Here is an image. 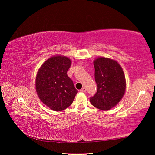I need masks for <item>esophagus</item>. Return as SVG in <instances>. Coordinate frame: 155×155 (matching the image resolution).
<instances>
[{"mask_svg": "<svg viewBox=\"0 0 155 155\" xmlns=\"http://www.w3.org/2000/svg\"><path fill=\"white\" fill-rule=\"evenodd\" d=\"M86 91V88L85 87H83L81 90H80V91H81V92H85V91Z\"/></svg>", "mask_w": 155, "mask_h": 155, "instance_id": "34e87169", "label": "esophagus"}]
</instances>
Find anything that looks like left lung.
<instances>
[{"label": "left lung", "instance_id": "left-lung-1", "mask_svg": "<svg viewBox=\"0 0 155 155\" xmlns=\"http://www.w3.org/2000/svg\"><path fill=\"white\" fill-rule=\"evenodd\" d=\"M94 65L97 91L90 97V103L96 108L107 111L116 105L124 96V72L117 61L104 57L96 59Z\"/></svg>", "mask_w": 155, "mask_h": 155}]
</instances>
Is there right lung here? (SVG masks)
Returning <instances> with one entry per match:
<instances>
[{
	"instance_id": "add662e5",
	"label": "right lung",
	"mask_w": 155,
	"mask_h": 155,
	"mask_svg": "<svg viewBox=\"0 0 155 155\" xmlns=\"http://www.w3.org/2000/svg\"><path fill=\"white\" fill-rule=\"evenodd\" d=\"M70 65L71 61L66 57H52L44 63L37 74V94L53 111H62L71 105L78 92L67 74Z\"/></svg>"
}]
</instances>
